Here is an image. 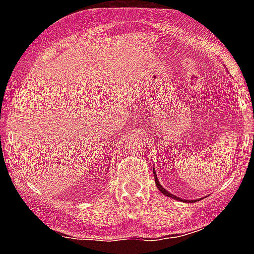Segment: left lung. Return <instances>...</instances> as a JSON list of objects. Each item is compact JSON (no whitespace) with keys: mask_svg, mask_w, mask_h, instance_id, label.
Instances as JSON below:
<instances>
[{"mask_svg":"<svg viewBox=\"0 0 254 254\" xmlns=\"http://www.w3.org/2000/svg\"><path fill=\"white\" fill-rule=\"evenodd\" d=\"M153 176H155V182H156V186H157L158 190H160L161 193H163V194H165V195L170 196V198H173V199H176V200H179V201H187V203H191V201H196V200H186V199H181V198H178V196L173 195V194H171L170 191H167V190H166L165 188H163L162 186H161V184H160V182H158V178H157V176H156V172H155V170H153Z\"/></svg>","mask_w":254,"mask_h":254,"instance_id":"left-lung-1","label":"left lung"}]
</instances>
